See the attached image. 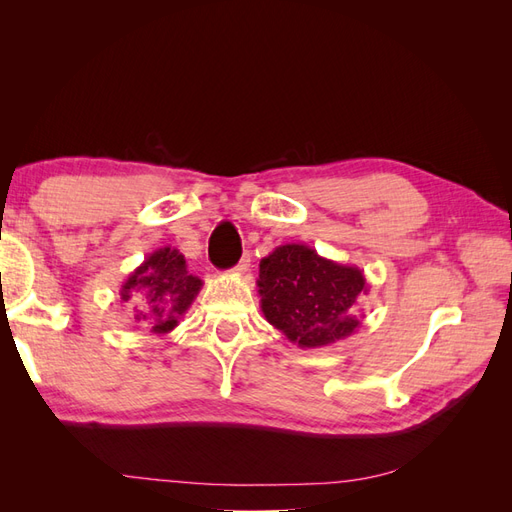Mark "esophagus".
I'll return each mask as SVG.
<instances>
[{
	"instance_id": "obj_1",
	"label": "esophagus",
	"mask_w": 512,
	"mask_h": 512,
	"mask_svg": "<svg viewBox=\"0 0 512 512\" xmlns=\"http://www.w3.org/2000/svg\"><path fill=\"white\" fill-rule=\"evenodd\" d=\"M247 271H250V254H243V258L239 260V265L235 267V273L243 275V273H247Z\"/></svg>"
}]
</instances>
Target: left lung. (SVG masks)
Here are the masks:
<instances>
[{"label": "left lung", "mask_w": 512, "mask_h": 512, "mask_svg": "<svg viewBox=\"0 0 512 512\" xmlns=\"http://www.w3.org/2000/svg\"><path fill=\"white\" fill-rule=\"evenodd\" d=\"M256 284L267 322L299 348L331 346L361 327L354 307L369 292L363 271L309 245L275 247L260 260Z\"/></svg>", "instance_id": "1"}]
</instances>
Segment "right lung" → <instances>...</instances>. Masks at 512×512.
Here are the masks:
<instances>
[{
    "mask_svg": "<svg viewBox=\"0 0 512 512\" xmlns=\"http://www.w3.org/2000/svg\"><path fill=\"white\" fill-rule=\"evenodd\" d=\"M203 280L192 275L177 247H158L121 284L123 301H136V320L153 335L173 331L192 307Z\"/></svg>",
    "mask_w": 512,
    "mask_h": 512,
    "instance_id": "right-lung-1",
    "label": "right lung"
}]
</instances>
